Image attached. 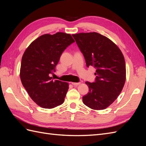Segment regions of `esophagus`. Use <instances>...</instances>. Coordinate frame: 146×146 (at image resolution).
Masks as SVG:
<instances>
[{
	"instance_id": "obj_1",
	"label": "esophagus",
	"mask_w": 146,
	"mask_h": 146,
	"mask_svg": "<svg viewBox=\"0 0 146 146\" xmlns=\"http://www.w3.org/2000/svg\"><path fill=\"white\" fill-rule=\"evenodd\" d=\"M72 84L73 85H74V86H77V85H80V82H78V83L72 82Z\"/></svg>"
}]
</instances>
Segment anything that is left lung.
Listing matches in <instances>:
<instances>
[{
    "label": "left lung",
    "mask_w": 146,
    "mask_h": 146,
    "mask_svg": "<svg viewBox=\"0 0 146 146\" xmlns=\"http://www.w3.org/2000/svg\"><path fill=\"white\" fill-rule=\"evenodd\" d=\"M72 36L87 67L96 69L95 82H86L89 92L83 97V102L93 110L107 108L117 98L125 84L126 68L122 53L111 40L98 33H80Z\"/></svg>",
    "instance_id": "1"
}]
</instances>
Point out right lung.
<instances>
[{"label": "right lung", "instance_id": "obj_1", "mask_svg": "<svg viewBox=\"0 0 146 146\" xmlns=\"http://www.w3.org/2000/svg\"><path fill=\"white\" fill-rule=\"evenodd\" d=\"M75 41L70 34H44L35 39L24 52L20 77L29 96L39 107L51 109L64 102L68 83L54 81L51 74L66 47Z\"/></svg>", "mask_w": 146, "mask_h": 146}]
</instances>
